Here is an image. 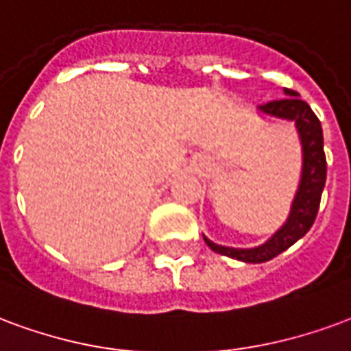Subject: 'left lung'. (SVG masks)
I'll return each mask as SVG.
<instances>
[{"label": "left lung", "instance_id": "obj_1", "mask_svg": "<svg viewBox=\"0 0 351 351\" xmlns=\"http://www.w3.org/2000/svg\"><path fill=\"white\" fill-rule=\"evenodd\" d=\"M287 98L274 100L261 106L258 110L275 119L292 121L298 128L303 150V167H301L300 188L295 191L294 202L290 208L287 223L282 225L266 243L253 249H236L217 245L204 236V241L212 251L219 255L230 256L236 261L249 262V264H261V262L271 261L274 256L281 255L290 245L307 234L308 228L313 227L318 208L324 186H326V175H328V163L324 154V134L318 117L314 115L311 106L300 100V95L292 89H285Z\"/></svg>", "mask_w": 351, "mask_h": 351}]
</instances>
